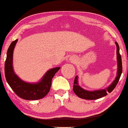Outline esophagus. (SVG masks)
Here are the masks:
<instances>
[{
    "label": "esophagus",
    "instance_id": "esophagus-1",
    "mask_svg": "<svg viewBox=\"0 0 128 128\" xmlns=\"http://www.w3.org/2000/svg\"><path fill=\"white\" fill-rule=\"evenodd\" d=\"M73 61H74V60H73Z\"/></svg>",
    "mask_w": 128,
    "mask_h": 128
}]
</instances>
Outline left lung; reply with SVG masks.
Instances as JSON below:
<instances>
[{
	"label": "left lung",
	"instance_id": "obj_1",
	"mask_svg": "<svg viewBox=\"0 0 128 128\" xmlns=\"http://www.w3.org/2000/svg\"><path fill=\"white\" fill-rule=\"evenodd\" d=\"M117 46V64H118V71H117V76L115 78L114 82H112L108 88L105 90H98L96 91H88L83 90L80 86H78V76H76L74 80V87L73 90L78 97L80 98L86 99V100H96V99L101 98V97L105 96L107 95L108 92L110 93L115 87L116 86L117 83L120 78L121 74L122 71V60H121V54H120L119 46L117 42H116Z\"/></svg>",
	"mask_w": 128,
	"mask_h": 128
}]
</instances>
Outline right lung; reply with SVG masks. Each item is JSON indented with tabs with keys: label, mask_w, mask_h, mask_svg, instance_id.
Returning a JSON list of instances; mask_svg holds the SVG:
<instances>
[{
	"label": "right lung",
	"mask_w": 128,
	"mask_h": 128,
	"mask_svg": "<svg viewBox=\"0 0 128 128\" xmlns=\"http://www.w3.org/2000/svg\"><path fill=\"white\" fill-rule=\"evenodd\" d=\"M18 40L10 44L7 52L4 65L5 77L7 82L17 96L27 100H35L45 97L50 92L52 80L60 67L50 69L42 80L36 84H30L22 81L15 74L12 68L13 51Z\"/></svg>",
	"instance_id": "obj_1"
}]
</instances>
